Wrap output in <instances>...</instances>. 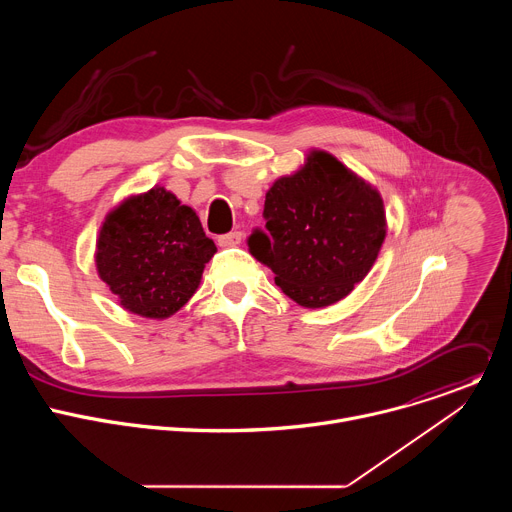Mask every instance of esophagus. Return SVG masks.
I'll return each mask as SVG.
<instances>
[{"mask_svg":"<svg viewBox=\"0 0 512 512\" xmlns=\"http://www.w3.org/2000/svg\"><path fill=\"white\" fill-rule=\"evenodd\" d=\"M241 237H243L241 231H231L227 235L218 237V245H221V247H237L241 243Z\"/></svg>","mask_w":512,"mask_h":512,"instance_id":"1","label":"esophagus"}]
</instances>
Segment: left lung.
I'll list each match as a JSON object with an SVG mask.
<instances>
[{
	"label": "left lung",
	"instance_id": "obj_1",
	"mask_svg": "<svg viewBox=\"0 0 512 512\" xmlns=\"http://www.w3.org/2000/svg\"><path fill=\"white\" fill-rule=\"evenodd\" d=\"M263 218L265 231L253 229L249 251L304 308L348 296L387 233L381 194L326 152H312L300 172L269 188Z\"/></svg>",
	"mask_w": 512,
	"mask_h": 512
}]
</instances>
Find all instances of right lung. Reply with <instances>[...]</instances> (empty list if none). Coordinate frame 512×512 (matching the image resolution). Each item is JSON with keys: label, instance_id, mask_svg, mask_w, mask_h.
Returning a JSON list of instances; mask_svg holds the SVG:
<instances>
[{"label": "right lung", "instance_id": "right-lung-1", "mask_svg": "<svg viewBox=\"0 0 512 512\" xmlns=\"http://www.w3.org/2000/svg\"><path fill=\"white\" fill-rule=\"evenodd\" d=\"M214 253L196 212L156 186L105 218L95 261L125 310L168 318L194 296Z\"/></svg>", "mask_w": 512, "mask_h": 512}]
</instances>
